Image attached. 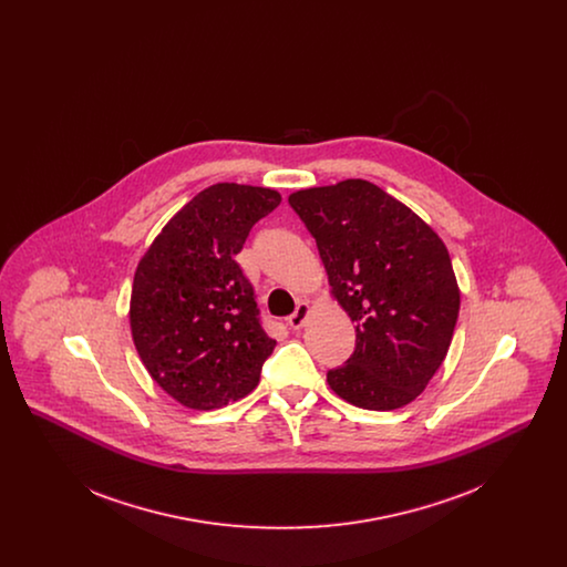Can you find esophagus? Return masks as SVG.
I'll return each instance as SVG.
<instances>
[{"mask_svg": "<svg viewBox=\"0 0 567 567\" xmlns=\"http://www.w3.org/2000/svg\"><path fill=\"white\" fill-rule=\"evenodd\" d=\"M308 317H310V303L308 301H299L297 303L296 312L287 319L289 324L293 327V329H301L306 321H308Z\"/></svg>", "mask_w": 567, "mask_h": 567, "instance_id": "1", "label": "esophagus"}]
</instances>
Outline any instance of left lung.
<instances>
[{
  "instance_id": "obj_1",
  "label": "left lung",
  "mask_w": 567,
  "mask_h": 567,
  "mask_svg": "<svg viewBox=\"0 0 567 567\" xmlns=\"http://www.w3.org/2000/svg\"><path fill=\"white\" fill-rule=\"evenodd\" d=\"M289 204L312 234L331 296L354 321V352L329 370L336 395L365 410L416 400L442 365L458 287L432 227L374 183L351 178L297 190Z\"/></svg>"
}]
</instances>
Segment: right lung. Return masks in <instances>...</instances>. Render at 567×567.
Listing matches in <instances>:
<instances>
[{"instance_id":"add662e5","label":"right lung","mask_w":567,"mask_h":567,"mask_svg":"<svg viewBox=\"0 0 567 567\" xmlns=\"http://www.w3.org/2000/svg\"><path fill=\"white\" fill-rule=\"evenodd\" d=\"M278 190L218 183L169 218L137 264L130 306L135 349L167 395L193 410L246 398L276 340L236 261Z\"/></svg>"}]
</instances>
